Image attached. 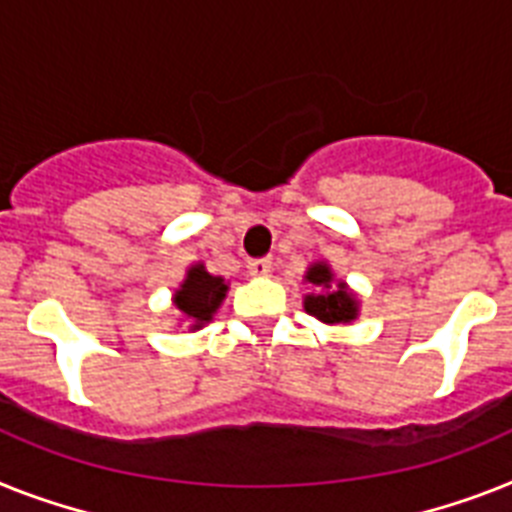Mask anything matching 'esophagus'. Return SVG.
I'll return each instance as SVG.
<instances>
[{"instance_id":"obj_1","label":"esophagus","mask_w":512,"mask_h":512,"mask_svg":"<svg viewBox=\"0 0 512 512\" xmlns=\"http://www.w3.org/2000/svg\"><path fill=\"white\" fill-rule=\"evenodd\" d=\"M248 272H251L253 277H266V274L272 272V261H269V259H251V261H248Z\"/></svg>"}]
</instances>
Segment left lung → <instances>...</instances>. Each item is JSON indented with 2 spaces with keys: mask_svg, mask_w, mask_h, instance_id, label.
Wrapping results in <instances>:
<instances>
[{
  "mask_svg": "<svg viewBox=\"0 0 512 512\" xmlns=\"http://www.w3.org/2000/svg\"><path fill=\"white\" fill-rule=\"evenodd\" d=\"M306 282L314 285V293L303 298V308L324 324H348L358 316L356 295L350 293L345 282H335V274L324 261L311 264Z\"/></svg>",
  "mask_w": 512,
  "mask_h": 512,
  "instance_id": "8db88e82",
  "label": "left lung"
}]
</instances>
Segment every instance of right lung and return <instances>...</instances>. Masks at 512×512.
Returning <instances> with one entry per match:
<instances>
[{
    "instance_id": "right-lung-1",
    "label": "right lung",
    "mask_w": 512,
    "mask_h": 512,
    "mask_svg": "<svg viewBox=\"0 0 512 512\" xmlns=\"http://www.w3.org/2000/svg\"><path fill=\"white\" fill-rule=\"evenodd\" d=\"M227 295V282L206 272L204 264H193L185 274L183 285L175 293V306L190 322V329H201L211 322Z\"/></svg>"
}]
</instances>
